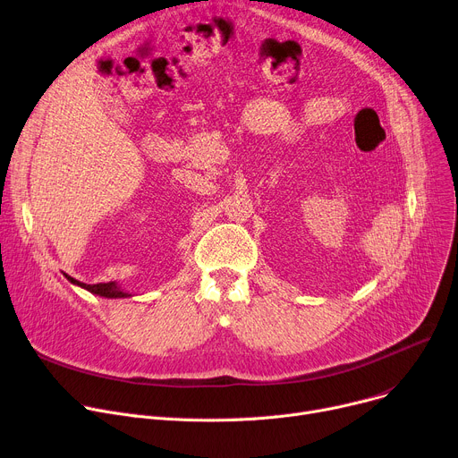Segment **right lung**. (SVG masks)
Masks as SVG:
<instances>
[{"label": "right lung", "mask_w": 458, "mask_h": 458, "mask_svg": "<svg viewBox=\"0 0 458 458\" xmlns=\"http://www.w3.org/2000/svg\"><path fill=\"white\" fill-rule=\"evenodd\" d=\"M64 277H66L72 284L81 286V288H85V290H89L90 293H94V295H101V298H106V300H123V298H131V295H132L131 292L123 290L116 281H111V283H99V284H87V283H81V281H77V279L70 277L68 274H64Z\"/></svg>", "instance_id": "1"}]
</instances>
